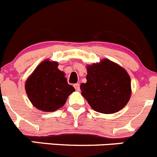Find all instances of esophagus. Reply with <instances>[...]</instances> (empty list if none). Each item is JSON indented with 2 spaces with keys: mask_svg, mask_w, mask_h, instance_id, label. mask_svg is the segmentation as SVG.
Listing matches in <instances>:
<instances>
[{
  "mask_svg": "<svg viewBox=\"0 0 157 157\" xmlns=\"http://www.w3.org/2000/svg\"><path fill=\"white\" fill-rule=\"evenodd\" d=\"M74 87L76 90H80V84H79V83H75L74 85Z\"/></svg>",
  "mask_w": 157,
  "mask_h": 157,
  "instance_id": "1",
  "label": "esophagus"
}]
</instances>
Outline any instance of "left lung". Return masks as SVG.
Listing matches in <instances>:
<instances>
[{"mask_svg":"<svg viewBox=\"0 0 157 157\" xmlns=\"http://www.w3.org/2000/svg\"><path fill=\"white\" fill-rule=\"evenodd\" d=\"M87 83L82 96L94 111L113 114L122 109L131 97V79L126 70L109 59L87 66Z\"/></svg>","mask_w":157,"mask_h":157,"instance_id":"8db88e82","label":"left lung"}]
</instances>
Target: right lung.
Instances as JSON below:
<instances>
[{
    "instance_id": "1",
    "label": "right lung",
    "mask_w": 157,
    "mask_h": 157,
    "mask_svg": "<svg viewBox=\"0 0 157 157\" xmlns=\"http://www.w3.org/2000/svg\"><path fill=\"white\" fill-rule=\"evenodd\" d=\"M58 63L44 60L25 82V90L32 104L39 110L51 112L60 108L75 90L67 83Z\"/></svg>"
}]
</instances>
